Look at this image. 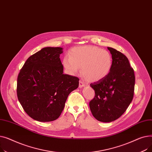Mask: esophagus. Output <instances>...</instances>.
Masks as SVG:
<instances>
[{
    "instance_id": "1",
    "label": "esophagus",
    "mask_w": 152,
    "mask_h": 152,
    "mask_svg": "<svg viewBox=\"0 0 152 152\" xmlns=\"http://www.w3.org/2000/svg\"><path fill=\"white\" fill-rule=\"evenodd\" d=\"M84 86H85V84L83 83V81L82 80L79 81V88H82V87Z\"/></svg>"
}]
</instances>
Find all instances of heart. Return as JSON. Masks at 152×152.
Returning <instances> with one entry per match:
<instances>
[{
    "instance_id": "heart-1",
    "label": "heart",
    "mask_w": 152,
    "mask_h": 152,
    "mask_svg": "<svg viewBox=\"0 0 152 152\" xmlns=\"http://www.w3.org/2000/svg\"><path fill=\"white\" fill-rule=\"evenodd\" d=\"M68 55L62 60V65L67 73L75 75L81 68L83 76L89 82H97L105 78L112 67L113 59L110 53L97 46L73 47Z\"/></svg>"
}]
</instances>
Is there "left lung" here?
<instances>
[{"instance_id": "obj_1", "label": "left lung", "mask_w": 152, "mask_h": 152, "mask_svg": "<svg viewBox=\"0 0 152 152\" xmlns=\"http://www.w3.org/2000/svg\"><path fill=\"white\" fill-rule=\"evenodd\" d=\"M108 49L113 59L109 75L90 84L95 94L89 102L92 114L104 123L113 121L125 112L133 99L135 86L134 72L128 59L113 48Z\"/></svg>"}]
</instances>
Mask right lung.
I'll return each instance as SVG.
<instances>
[{
  "label": "right lung",
  "mask_w": 152,
  "mask_h": 152,
  "mask_svg": "<svg viewBox=\"0 0 152 152\" xmlns=\"http://www.w3.org/2000/svg\"><path fill=\"white\" fill-rule=\"evenodd\" d=\"M61 47H44L27 59L17 79V96L34 120L49 122L61 115L69 94L79 86L78 77L63 74Z\"/></svg>",
  "instance_id": "right-lung-1"
}]
</instances>
